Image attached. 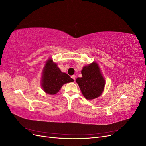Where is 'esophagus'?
Returning <instances> with one entry per match:
<instances>
[{
    "instance_id": "obj_1",
    "label": "esophagus",
    "mask_w": 146,
    "mask_h": 146,
    "mask_svg": "<svg viewBox=\"0 0 146 146\" xmlns=\"http://www.w3.org/2000/svg\"><path fill=\"white\" fill-rule=\"evenodd\" d=\"M71 78L73 79V80L75 81L76 80V76H75V75H73V76H71Z\"/></svg>"
}]
</instances>
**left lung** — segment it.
Instances as JSON below:
<instances>
[{"mask_svg": "<svg viewBox=\"0 0 146 146\" xmlns=\"http://www.w3.org/2000/svg\"><path fill=\"white\" fill-rule=\"evenodd\" d=\"M82 77L76 79L80 90L85 98L88 100L98 98L103 92L105 80L96 62L83 67Z\"/></svg>", "mask_w": 146, "mask_h": 146, "instance_id": "left-lung-1", "label": "left lung"}]
</instances>
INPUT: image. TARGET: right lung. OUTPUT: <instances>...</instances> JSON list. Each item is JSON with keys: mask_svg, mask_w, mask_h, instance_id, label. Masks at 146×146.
<instances>
[{"mask_svg": "<svg viewBox=\"0 0 146 146\" xmlns=\"http://www.w3.org/2000/svg\"><path fill=\"white\" fill-rule=\"evenodd\" d=\"M42 74V87L44 91L49 94H56L64 84L74 81L69 75L61 72L52 59L47 61Z\"/></svg>", "mask_w": 146, "mask_h": 146, "instance_id": "obj_1", "label": "right lung"}]
</instances>
